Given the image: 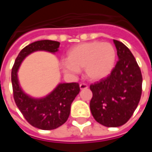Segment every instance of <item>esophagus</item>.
Instances as JSON below:
<instances>
[{"label": "esophagus", "mask_w": 152, "mask_h": 152, "mask_svg": "<svg viewBox=\"0 0 152 152\" xmlns=\"http://www.w3.org/2000/svg\"><path fill=\"white\" fill-rule=\"evenodd\" d=\"M79 88H80V90H85V89L88 88V85H86V84H84V83H81L79 85Z\"/></svg>", "instance_id": "1"}]
</instances>
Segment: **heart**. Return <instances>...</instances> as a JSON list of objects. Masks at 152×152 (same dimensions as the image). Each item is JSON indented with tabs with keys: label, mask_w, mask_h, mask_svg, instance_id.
<instances>
[{
	"label": "heart",
	"mask_w": 152,
	"mask_h": 152,
	"mask_svg": "<svg viewBox=\"0 0 152 152\" xmlns=\"http://www.w3.org/2000/svg\"><path fill=\"white\" fill-rule=\"evenodd\" d=\"M117 51L107 42L91 41L79 44L67 52V59L61 61L62 72L70 76L76 75L85 68L86 77L98 81L107 77L115 67Z\"/></svg>",
	"instance_id": "heart-1"
}]
</instances>
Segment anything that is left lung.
I'll list each match as a JSON object with an SVG mask.
<instances>
[{
	"label": "left lung",
	"mask_w": 152,
	"mask_h": 152,
	"mask_svg": "<svg viewBox=\"0 0 152 152\" xmlns=\"http://www.w3.org/2000/svg\"><path fill=\"white\" fill-rule=\"evenodd\" d=\"M118 61L107 78L90 86V107L94 118L106 127L126 124L135 111L142 92L140 68L131 51L113 39Z\"/></svg>",
	"instance_id": "obj_1"
}]
</instances>
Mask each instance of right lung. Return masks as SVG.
<instances>
[{
	"label": "right lung",
	"instance_id": "add662e5",
	"mask_svg": "<svg viewBox=\"0 0 152 152\" xmlns=\"http://www.w3.org/2000/svg\"><path fill=\"white\" fill-rule=\"evenodd\" d=\"M59 45L58 41L49 39L33 42L19 52L12 69V85L16 105L25 119L39 129H55L66 123L70 114L71 104L80 91L79 85L78 83H61L46 96L34 98L22 90L18 71L22 61L29 54L37 50L56 53Z\"/></svg>",
	"mask_w": 152,
	"mask_h": 152
}]
</instances>
